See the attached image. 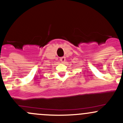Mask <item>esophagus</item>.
Masks as SVG:
<instances>
[{"label":"esophagus","instance_id":"1","mask_svg":"<svg viewBox=\"0 0 123 123\" xmlns=\"http://www.w3.org/2000/svg\"><path fill=\"white\" fill-rule=\"evenodd\" d=\"M65 60H66V59H65V57H64V56L61 57V58H60V61H61V62H62V63L65 62Z\"/></svg>","mask_w":123,"mask_h":123}]
</instances>
